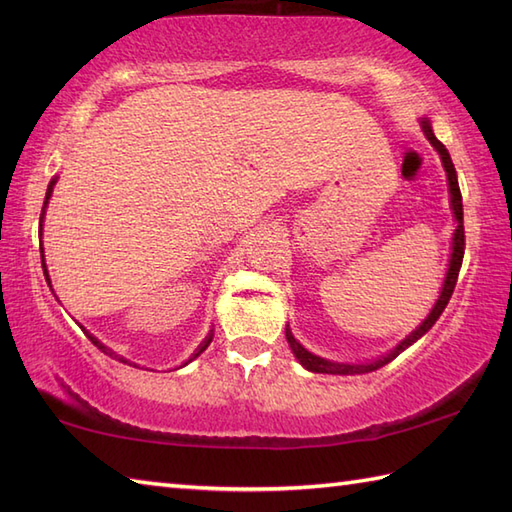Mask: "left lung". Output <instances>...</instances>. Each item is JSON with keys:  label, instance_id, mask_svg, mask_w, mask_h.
I'll return each instance as SVG.
<instances>
[{"label": "left lung", "instance_id": "left-lung-1", "mask_svg": "<svg viewBox=\"0 0 512 512\" xmlns=\"http://www.w3.org/2000/svg\"><path fill=\"white\" fill-rule=\"evenodd\" d=\"M422 129L424 134H427L429 143L438 149V154L442 158V165H444V171H447V178H449V191H451V206H453V213H455V222H458V228H455L453 233V253H451V262H449V273H447V279H444V288H442V295L438 299L436 306H433L431 314L427 319L422 321L420 328L416 332H411L405 341H402L396 350H391L387 356L378 358V361L369 363V365H345V363H332V361H325V358L321 356H314L312 352H308L306 347H303L301 343L295 341V336H292L290 330H286V339L292 347V352H295V356L299 358V363L310 369V372H317V374H341V376H347V374H367V372H374V369L387 365L389 361H394V358L402 352L407 350V347L411 343H416L422 334H427L431 330V325L436 323L440 319V314L444 312V308H447V303L453 295L455 290V284H458V275H460V268H462V259H464V213H462V193H460V184H458V176H455V167L451 162V156L447 147H444L440 140L433 136L431 132V125L429 121H422Z\"/></svg>", "mask_w": 512, "mask_h": 512}]
</instances>
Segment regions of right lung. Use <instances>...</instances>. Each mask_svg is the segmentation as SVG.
Returning a JSON list of instances; mask_svg holds the SVG:
<instances>
[{
    "label": "right lung",
    "instance_id": "1",
    "mask_svg": "<svg viewBox=\"0 0 512 512\" xmlns=\"http://www.w3.org/2000/svg\"><path fill=\"white\" fill-rule=\"evenodd\" d=\"M54 182H57V180H52V182L48 184V191H46V202H43V206H46V204H48V198H50V193H52V187H54ZM41 253H43V250H41ZM41 262H43V259H41ZM43 275H46V281H48V286H50V277H48V270H46V264H43ZM83 332H85V336H88V339H90V341H92V343H94L96 347H99V350H101L103 354H107V356H112V358H116V361H121V363H127V365H132V363H129V361H127V358H123V356H118L116 352H112V350H110V347H105V345H103V343H101L99 339H96V336H92V334H90L88 330H83ZM211 341H213V334H209V336H206V339H204V341L200 343V347H198V350H195V354H193V356L189 358V361H187V363H191V361H193V358H198V356H200V354H202V352L206 350V347H209V343H211ZM187 363H184V365H187ZM134 367H136V365H134Z\"/></svg>",
    "mask_w": 512,
    "mask_h": 512
}]
</instances>
